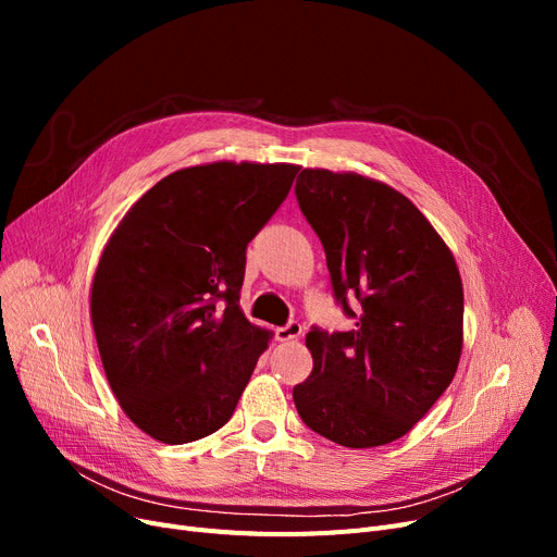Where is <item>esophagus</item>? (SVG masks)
I'll list each match as a JSON object with an SVG mask.
<instances>
[{
    "mask_svg": "<svg viewBox=\"0 0 557 557\" xmlns=\"http://www.w3.org/2000/svg\"><path fill=\"white\" fill-rule=\"evenodd\" d=\"M300 334H302V325L298 323V320H288L284 327H277V332H275L277 341H294Z\"/></svg>",
    "mask_w": 557,
    "mask_h": 557,
    "instance_id": "esophagus-1",
    "label": "esophagus"
}]
</instances>
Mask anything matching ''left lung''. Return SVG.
Returning <instances> with one entry per match:
<instances>
[{
  "instance_id": "obj_1",
  "label": "left lung",
  "mask_w": 557,
  "mask_h": 557,
  "mask_svg": "<svg viewBox=\"0 0 557 557\" xmlns=\"http://www.w3.org/2000/svg\"><path fill=\"white\" fill-rule=\"evenodd\" d=\"M296 198L325 248L336 305L355 320L349 332L307 334L313 370L294 388L298 416L343 447L388 445L456 374L462 284L454 255L411 200L363 175L302 169Z\"/></svg>"
}]
</instances>
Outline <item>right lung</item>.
<instances>
[{
  "mask_svg": "<svg viewBox=\"0 0 557 557\" xmlns=\"http://www.w3.org/2000/svg\"><path fill=\"white\" fill-rule=\"evenodd\" d=\"M296 164L214 162L146 191L92 282L99 355L124 413L185 445L219 431L269 345L242 307L246 248L294 185Z\"/></svg>",
  "mask_w": 557,
  "mask_h": 557,
  "instance_id": "obj_1",
  "label": "right lung"
}]
</instances>
